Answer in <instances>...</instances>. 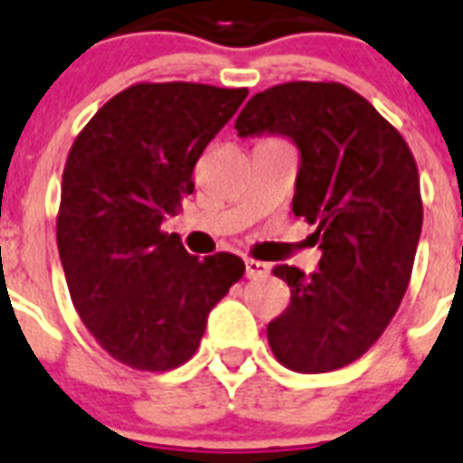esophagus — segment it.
<instances>
[{
	"mask_svg": "<svg viewBox=\"0 0 463 463\" xmlns=\"http://www.w3.org/2000/svg\"><path fill=\"white\" fill-rule=\"evenodd\" d=\"M270 266L264 261H257V259H244V273L247 278H264L269 276Z\"/></svg>",
	"mask_w": 463,
	"mask_h": 463,
	"instance_id": "34e87169",
	"label": "esophagus"
}]
</instances>
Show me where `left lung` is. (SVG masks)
Wrapping results in <instances>:
<instances>
[{
  "instance_id": "left-lung-1",
  "label": "left lung",
  "mask_w": 463,
  "mask_h": 463,
  "mask_svg": "<svg viewBox=\"0 0 463 463\" xmlns=\"http://www.w3.org/2000/svg\"><path fill=\"white\" fill-rule=\"evenodd\" d=\"M240 137L283 135L299 149L292 213L317 225V273L276 266L290 307L266 335L283 366L326 373L366 354L400 309L423 204L414 154L371 101L340 82H285L251 97Z\"/></svg>"
}]
</instances>
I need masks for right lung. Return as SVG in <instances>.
<instances>
[{
  "instance_id": "obj_1",
  "label": "right lung",
  "mask_w": 463,
  "mask_h": 463,
  "mask_svg": "<svg viewBox=\"0 0 463 463\" xmlns=\"http://www.w3.org/2000/svg\"><path fill=\"white\" fill-rule=\"evenodd\" d=\"M247 95L137 82L111 97L71 146L56 244L78 317L116 362L137 371L185 364L209 311L242 278V259L193 257L161 223L193 194L194 164Z\"/></svg>"
}]
</instances>
